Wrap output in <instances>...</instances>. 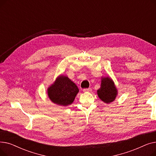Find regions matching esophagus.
I'll list each match as a JSON object with an SVG mask.
<instances>
[{
  "label": "esophagus",
  "instance_id": "34e87169",
  "mask_svg": "<svg viewBox=\"0 0 156 156\" xmlns=\"http://www.w3.org/2000/svg\"><path fill=\"white\" fill-rule=\"evenodd\" d=\"M83 91L84 92H89L92 91V89H91L90 88H84V89H83Z\"/></svg>",
  "mask_w": 156,
  "mask_h": 156
}]
</instances>
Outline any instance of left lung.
Wrapping results in <instances>:
<instances>
[{"label":"left lung","mask_w":156,"mask_h":156,"mask_svg":"<svg viewBox=\"0 0 156 156\" xmlns=\"http://www.w3.org/2000/svg\"><path fill=\"white\" fill-rule=\"evenodd\" d=\"M98 96L105 103H111L115 100L117 89L110 78H102L101 88L97 90Z\"/></svg>","instance_id":"left-lung-1"}]
</instances>
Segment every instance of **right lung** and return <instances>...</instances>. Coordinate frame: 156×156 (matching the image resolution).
<instances>
[{
	"instance_id": "obj_1",
	"label": "right lung",
	"mask_w": 156,
	"mask_h": 156,
	"mask_svg": "<svg viewBox=\"0 0 156 156\" xmlns=\"http://www.w3.org/2000/svg\"><path fill=\"white\" fill-rule=\"evenodd\" d=\"M78 92L75 83L68 77L62 75L48 88V95L54 103L66 106L72 104Z\"/></svg>"
}]
</instances>
